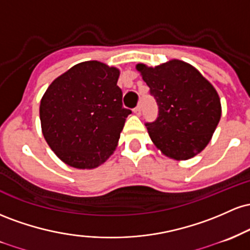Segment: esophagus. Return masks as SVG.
<instances>
[{"label": "esophagus", "instance_id": "esophagus-1", "mask_svg": "<svg viewBox=\"0 0 250 250\" xmlns=\"http://www.w3.org/2000/svg\"><path fill=\"white\" fill-rule=\"evenodd\" d=\"M133 112L137 114V116H140V113H142V107H140V106L138 105L137 107L133 108Z\"/></svg>", "mask_w": 250, "mask_h": 250}]
</instances>
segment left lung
I'll use <instances>...</instances> for the list:
<instances>
[{"mask_svg": "<svg viewBox=\"0 0 250 250\" xmlns=\"http://www.w3.org/2000/svg\"><path fill=\"white\" fill-rule=\"evenodd\" d=\"M158 105L155 122L145 123L153 144L177 161H186L208 145L221 119L214 86L191 64L171 60L156 67L136 66Z\"/></svg>", "mask_w": 250, "mask_h": 250, "instance_id": "obj_1", "label": "left lung"}]
</instances>
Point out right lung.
Instances as JSON below:
<instances>
[{
  "label": "right lung",
  "instance_id": "right-lung-1",
  "mask_svg": "<svg viewBox=\"0 0 250 250\" xmlns=\"http://www.w3.org/2000/svg\"><path fill=\"white\" fill-rule=\"evenodd\" d=\"M119 69L80 62L53 81L40 104L42 134L54 153L77 169H94L113 153L131 110L123 107Z\"/></svg>",
  "mask_w": 250,
  "mask_h": 250
}]
</instances>
